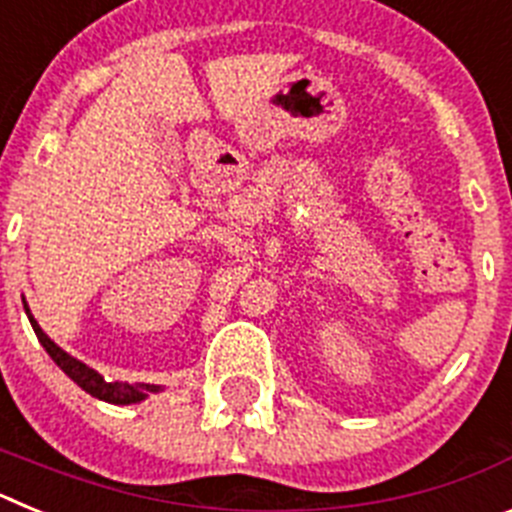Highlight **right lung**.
<instances>
[{"label": "right lung", "mask_w": 512, "mask_h": 512, "mask_svg": "<svg viewBox=\"0 0 512 512\" xmlns=\"http://www.w3.org/2000/svg\"><path fill=\"white\" fill-rule=\"evenodd\" d=\"M25 312H27V318H30V325H33L35 336H38V341L43 343V348L48 351V356H51V359L61 366L63 372L69 374V377L79 384L81 390L89 392V395L97 397V400L112 402V405H130V402L143 400L146 392L158 390V387H153V384H135L133 387V384H125V382H104L94 369H89L87 364H81L79 359L66 354L63 348H58L51 338L45 336L43 330H40V325L35 323L33 315H30V310H27V305H25Z\"/></svg>", "instance_id": "add662e5"}]
</instances>
